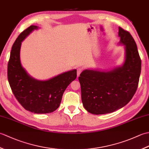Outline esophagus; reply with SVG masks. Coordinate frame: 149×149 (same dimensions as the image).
I'll list each match as a JSON object with an SVG mask.
<instances>
[{
	"label": "esophagus",
	"instance_id": "1",
	"mask_svg": "<svg viewBox=\"0 0 149 149\" xmlns=\"http://www.w3.org/2000/svg\"><path fill=\"white\" fill-rule=\"evenodd\" d=\"M82 70H83V69H82L81 68H78L77 69V77L79 76V75H80V74L81 73Z\"/></svg>",
	"mask_w": 149,
	"mask_h": 149
}]
</instances>
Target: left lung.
<instances>
[{
    "instance_id": "1",
    "label": "left lung",
    "mask_w": 149,
    "mask_h": 149,
    "mask_svg": "<svg viewBox=\"0 0 149 149\" xmlns=\"http://www.w3.org/2000/svg\"><path fill=\"white\" fill-rule=\"evenodd\" d=\"M118 45H123L124 61L110 70L89 68L79 77L83 105L88 112L103 115L125 106L137 90L141 59L136 44L128 31L118 27Z\"/></svg>"
}]
</instances>
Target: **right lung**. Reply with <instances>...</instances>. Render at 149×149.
Instances as JSON below:
<instances>
[{"label":"right lung","mask_w":149,"mask_h":149,"mask_svg":"<svg viewBox=\"0 0 149 149\" xmlns=\"http://www.w3.org/2000/svg\"><path fill=\"white\" fill-rule=\"evenodd\" d=\"M31 26L20 33L13 45L8 65V78L16 99L27 111L36 114L50 113L59 107L66 88L77 77V70L63 72L47 80H38L28 74L22 65V42L33 31Z\"/></svg>","instance_id":"obj_1"}]
</instances>
